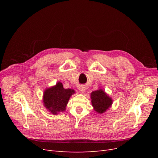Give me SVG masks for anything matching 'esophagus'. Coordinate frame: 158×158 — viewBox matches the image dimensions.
<instances>
[{"instance_id": "1", "label": "esophagus", "mask_w": 158, "mask_h": 158, "mask_svg": "<svg viewBox=\"0 0 158 158\" xmlns=\"http://www.w3.org/2000/svg\"><path fill=\"white\" fill-rule=\"evenodd\" d=\"M79 89H80V92H84V91H85V89H84V87H80V88H79Z\"/></svg>"}]
</instances>
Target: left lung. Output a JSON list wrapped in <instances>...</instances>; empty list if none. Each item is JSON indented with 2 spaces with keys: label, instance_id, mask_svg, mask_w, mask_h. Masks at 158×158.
Returning <instances> with one entry per match:
<instances>
[{
  "label": "left lung",
  "instance_id": "left-lung-1",
  "mask_svg": "<svg viewBox=\"0 0 158 158\" xmlns=\"http://www.w3.org/2000/svg\"><path fill=\"white\" fill-rule=\"evenodd\" d=\"M91 102L95 111L102 114L111 106L113 99L102 89L91 94Z\"/></svg>",
  "mask_w": 158,
  "mask_h": 158
}]
</instances>
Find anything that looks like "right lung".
<instances>
[{"mask_svg": "<svg viewBox=\"0 0 158 158\" xmlns=\"http://www.w3.org/2000/svg\"><path fill=\"white\" fill-rule=\"evenodd\" d=\"M75 93L73 89H64L63 85L59 82L55 85L47 88L44 94V106L53 114L64 111L70 96Z\"/></svg>", "mask_w": 158, "mask_h": 158, "instance_id": "add662e5", "label": "right lung"}]
</instances>
